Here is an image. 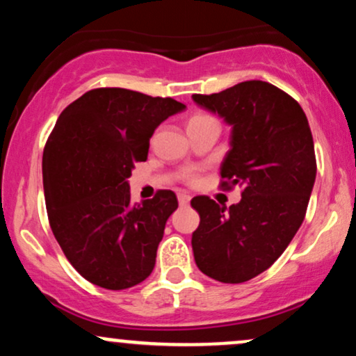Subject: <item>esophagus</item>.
I'll return each instance as SVG.
<instances>
[{
  "label": "esophagus",
  "mask_w": 356,
  "mask_h": 356,
  "mask_svg": "<svg viewBox=\"0 0 356 356\" xmlns=\"http://www.w3.org/2000/svg\"><path fill=\"white\" fill-rule=\"evenodd\" d=\"M177 199H179V204H181V206H187V204L191 202V195H187V194H179Z\"/></svg>",
  "instance_id": "obj_1"
}]
</instances>
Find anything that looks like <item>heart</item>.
Segmentation results:
<instances>
[{
    "mask_svg": "<svg viewBox=\"0 0 356 356\" xmlns=\"http://www.w3.org/2000/svg\"><path fill=\"white\" fill-rule=\"evenodd\" d=\"M204 117H209V115H206V113H197V115L191 117L189 124H191V122L199 120V118H204ZM182 181L186 182L187 186H197L199 181H201V172H199L197 167H189V169L184 170V174H182Z\"/></svg>",
    "mask_w": 356,
    "mask_h": 356,
    "instance_id": "1",
    "label": "heart"
}]
</instances>
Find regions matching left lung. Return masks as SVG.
<instances>
[{
  "label": "left lung",
  "mask_w": 356,
  "mask_h": 356,
  "mask_svg": "<svg viewBox=\"0 0 356 356\" xmlns=\"http://www.w3.org/2000/svg\"><path fill=\"white\" fill-rule=\"evenodd\" d=\"M192 99L232 127L220 187H241V201L229 207L207 195L191 201L201 216L194 259L212 280L244 283L273 266L303 222L316 177L312 130L300 104L268 81Z\"/></svg>",
  "instance_id": "obj_1"
}]
</instances>
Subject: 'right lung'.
<instances>
[{"label":"right lung","mask_w":356,"mask_h":356,"mask_svg":"<svg viewBox=\"0 0 356 356\" xmlns=\"http://www.w3.org/2000/svg\"><path fill=\"white\" fill-rule=\"evenodd\" d=\"M184 108L170 97L93 88L60 113L43 152L44 201L61 251L90 283L127 289L152 273L177 197L161 189L134 206L127 179L147 161L154 130Z\"/></svg>","instance_id":"obj_1"}]
</instances>
